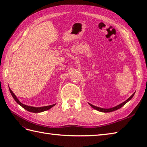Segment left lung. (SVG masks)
<instances>
[{
  "label": "left lung",
  "mask_w": 147,
  "mask_h": 147,
  "mask_svg": "<svg viewBox=\"0 0 147 147\" xmlns=\"http://www.w3.org/2000/svg\"><path fill=\"white\" fill-rule=\"evenodd\" d=\"M135 92L131 96H130V97H129L128 98H127L126 101H124V102L121 103V104L117 105V106H115V107H112V108H109V109H104V108H101V107H96V106L93 105H92V104H90V103H88V104H89L90 106H91V107H92L93 109H95V110L98 111L102 112H112V111H116V110H117V109H120L121 107H123V106H124V105H125V104H126V103H127V102H129V101L131 99V98L133 97V96H134V95H135Z\"/></svg>",
  "instance_id": "left-lung-1"
}]
</instances>
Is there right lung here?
<instances>
[{"label": "right lung", "instance_id": "1", "mask_svg": "<svg viewBox=\"0 0 147 147\" xmlns=\"http://www.w3.org/2000/svg\"><path fill=\"white\" fill-rule=\"evenodd\" d=\"M9 91H10L11 95L12 96V97L14 98V99L15 100V101L18 104H20L22 107L24 108V109H26V111H29V112H34V113H38V112H42L43 111H45L49 110V109H51L52 107H54V105H55V104L48 105V106H44V107H32V106H28V105H24L23 104H22V103L20 100H19L18 99V98L16 97V96L14 95V93L12 92V91L10 89V88H9Z\"/></svg>", "mask_w": 147, "mask_h": 147}]
</instances>
